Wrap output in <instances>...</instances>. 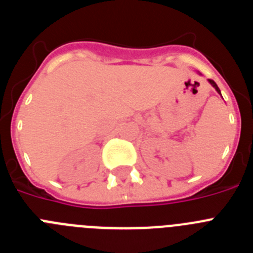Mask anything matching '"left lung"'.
Segmentation results:
<instances>
[{
    "label": "left lung",
    "mask_w": 253,
    "mask_h": 253,
    "mask_svg": "<svg viewBox=\"0 0 253 253\" xmlns=\"http://www.w3.org/2000/svg\"><path fill=\"white\" fill-rule=\"evenodd\" d=\"M208 81H209V84H211V86H213V87H214V88H215V90H216V92H218V93H219V95L222 96V93H220V90H219V87H218V86H216V84H215V82H214V81H213V80H208Z\"/></svg>",
    "instance_id": "left-lung-1"
}]
</instances>
